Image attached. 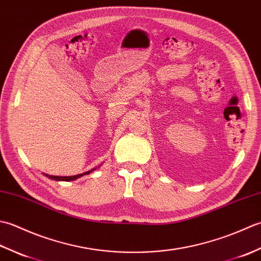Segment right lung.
Wrapping results in <instances>:
<instances>
[{"instance_id": "obj_1", "label": "right lung", "mask_w": 261, "mask_h": 261, "mask_svg": "<svg viewBox=\"0 0 261 261\" xmlns=\"http://www.w3.org/2000/svg\"><path fill=\"white\" fill-rule=\"evenodd\" d=\"M102 166V164H99V165H97V166H94V167H92V168H90L88 170H85V171H83V173H77L76 175H49V174H45L47 177H49V178H51V179H56V180H74V179H77V178H80V177H82L83 175H87V174H91L92 171H94V170H96L98 167H101Z\"/></svg>"}]
</instances>
